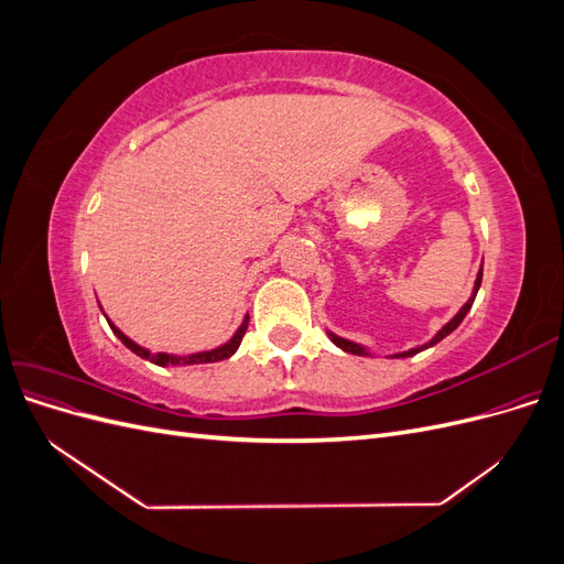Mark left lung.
I'll return each instance as SVG.
<instances>
[{"instance_id":"obj_1","label":"left lung","mask_w":564,"mask_h":564,"mask_svg":"<svg viewBox=\"0 0 564 564\" xmlns=\"http://www.w3.org/2000/svg\"><path fill=\"white\" fill-rule=\"evenodd\" d=\"M480 284H482V265H480V270H477V278H475V284H473V292H470V296H468V301L460 305L458 308V313L447 322V324H442V329L431 338V340H425V344H421V346H414V348H409V350H402V352H392V355H388V357H412V355H416V352H421V350H425V348H433L435 344H440L442 338L445 336H449L460 322H464V317L468 315V311L473 308V301H475V296H477V289H480ZM327 334H329V338H332V344L334 346H338L340 350H346V352H352V355H373L367 346H362V344H357V340H350V338H344V336H338V334H334L332 329H327Z\"/></svg>"}]
</instances>
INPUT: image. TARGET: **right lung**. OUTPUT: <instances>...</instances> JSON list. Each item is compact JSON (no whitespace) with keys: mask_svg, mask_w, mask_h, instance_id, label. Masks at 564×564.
Listing matches in <instances>:
<instances>
[{"mask_svg":"<svg viewBox=\"0 0 564 564\" xmlns=\"http://www.w3.org/2000/svg\"><path fill=\"white\" fill-rule=\"evenodd\" d=\"M98 308H100V303H98ZM104 311V308H100ZM106 315V313H104ZM106 319H108V324H110V329H112V334L122 340V344L131 350V352H135L139 357H143V360H150L152 365H158V367H185V365H207V362H220V360H228L230 355H235L237 352V348H240V344H242V336H245V332H247V324H249V315L242 319V324L240 327H237V332L226 340L224 346H218V348H212V350H199V352H191V355H176V352H150L148 348H143V346H139L135 344V340H131L122 329L117 327V324L106 315Z\"/></svg>","mask_w":564,"mask_h":564,"instance_id":"1","label":"right lung"}]
</instances>
